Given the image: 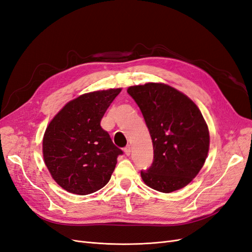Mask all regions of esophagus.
Masks as SVG:
<instances>
[{
    "label": "esophagus",
    "instance_id": "esophagus-1",
    "mask_svg": "<svg viewBox=\"0 0 252 252\" xmlns=\"http://www.w3.org/2000/svg\"><path fill=\"white\" fill-rule=\"evenodd\" d=\"M124 152H125V155H126V156H130V154H131L130 146H127V147H125V148H124Z\"/></svg>",
    "mask_w": 252,
    "mask_h": 252
}]
</instances>
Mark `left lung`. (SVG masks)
I'll return each mask as SVG.
<instances>
[{
    "label": "left lung",
    "instance_id": "1",
    "mask_svg": "<svg viewBox=\"0 0 252 252\" xmlns=\"http://www.w3.org/2000/svg\"><path fill=\"white\" fill-rule=\"evenodd\" d=\"M127 93L140 107L154 145V162L141 171L145 184L169 193L200 172L209 150L207 124L197 106L162 83L131 86Z\"/></svg>",
    "mask_w": 252,
    "mask_h": 252
}]
</instances>
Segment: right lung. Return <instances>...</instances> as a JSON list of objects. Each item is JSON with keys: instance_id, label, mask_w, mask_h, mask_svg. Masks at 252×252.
I'll list each match as a JSON object with an SVG mask.
<instances>
[{"instance_id": "right-lung-1", "label": "right lung", "mask_w": 252, "mask_h": 252, "mask_svg": "<svg viewBox=\"0 0 252 252\" xmlns=\"http://www.w3.org/2000/svg\"><path fill=\"white\" fill-rule=\"evenodd\" d=\"M121 88L94 91L67 103L52 119L43 138L44 162L52 179L74 194L103 188L123 151L101 127V120Z\"/></svg>"}]
</instances>
